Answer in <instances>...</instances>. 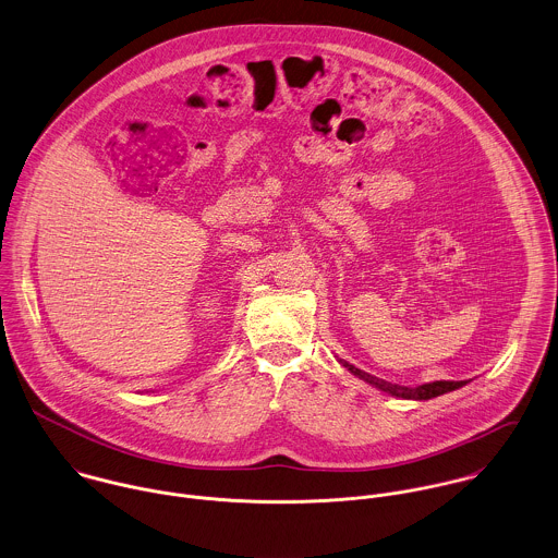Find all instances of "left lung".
Here are the masks:
<instances>
[{"label":"left lung","instance_id":"8db88e82","mask_svg":"<svg viewBox=\"0 0 558 558\" xmlns=\"http://www.w3.org/2000/svg\"><path fill=\"white\" fill-rule=\"evenodd\" d=\"M338 362H340L349 373H353L355 377H360V379H364L366 384H371V386H375V388H379V390H384V392H388V395H392V397H399V399L427 401V399H434V397H440V395H446V392H452V390H457V388H461V386L468 384V381H432V384H423V386H416V388H408V386L390 384V381H386V379H379V377H375V375H368V373L355 368L353 364H349V362H344V360H338Z\"/></svg>","mask_w":558,"mask_h":558}]
</instances>
